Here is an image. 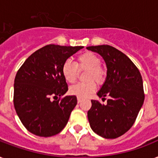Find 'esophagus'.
I'll return each instance as SVG.
<instances>
[{
    "label": "esophagus",
    "instance_id": "34e87169",
    "mask_svg": "<svg viewBox=\"0 0 158 158\" xmlns=\"http://www.w3.org/2000/svg\"><path fill=\"white\" fill-rule=\"evenodd\" d=\"M77 100H78V103H80V102H81L82 100H83V99L80 98H77Z\"/></svg>",
    "mask_w": 158,
    "mask_h": 158
}]
</instances>
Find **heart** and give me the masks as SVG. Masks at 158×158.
Wrapping results in <instances>:
<instances>
[{
    "instance_id": "1",
    "label": "heart",
    "mask_w": 158,
    "mask_h": 158,
    "mask_svg": "<svg viewBox=\"0 0 158 158\" xmlns=\"http://www.w3.org/2000/svg\"><path fill=\"white\" fill-rule=\"evenodd\" d=\"M78 69L87 70L85 74L84 83L77 84L69 88V94L73 96L83 98L89 96L97 89V84H102L106 77V70L101 66V59L98 56L90 52L82 53L76 57L75 64L69 60H66L63 63L61 72L65 81L73 84L76 81L78 76ZM94 81H95L94 82Z\"/></svg>"
}]
</instances>
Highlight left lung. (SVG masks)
<instances>
[{
  "mask_svg": "<svg viewBox=\"0 0 158 158\" xmlns=\"http://www.w3.org/2000/svg\"><path fill=\"white\" fill-rule=\"evenodd\" d=\"M88 50L100 54L107 68L106 79L98 96L105 101L91 100L88 111L90 127L105 139H115L126 133L135 123L144 101L139 70L129 57L109 45L92 46Z\"/></svg>",
  "mask_w": 158,
  "mask_h": 158,
  "instance_id": "left-lung-1",
  "label": "left lung"
}]
</instances>
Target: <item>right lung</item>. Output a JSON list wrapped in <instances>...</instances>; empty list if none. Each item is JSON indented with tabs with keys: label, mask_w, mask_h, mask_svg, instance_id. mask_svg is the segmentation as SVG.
Masks as SVG:
<instances>
[{
	"label": "right lung",
	"mask_w": 158,
	"mask_h": 158,
	"mask_svg": "<svg viewBox=\"0 0 158 158\" xmlns=\"http://www.w3.org/2000/svg\"><path fill=\"white\" fill-rule=\"evenodd\" d=\"M83 48L49 44L33 52L19 69L14 106L23 126L33 135L50 137L66 125L77 98H61L68 91L62 64Z\"/></svg>",
	"instance_id": "1"
}]
</instances>
